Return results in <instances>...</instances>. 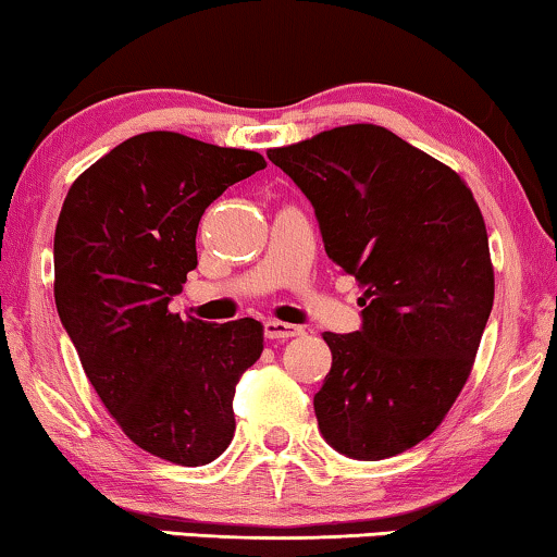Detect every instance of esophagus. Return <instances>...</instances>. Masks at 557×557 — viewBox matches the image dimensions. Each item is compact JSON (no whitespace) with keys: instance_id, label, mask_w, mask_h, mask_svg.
<instances>
[{"instance_id":"obj_1","label":"esophagus","mask_w":557,"mask_h":557,"mask_svg":"<svg viewBox=\"0 0 557 557\" xmlns=\"http://www.w3.org/2000/svg\"><path fill=\"white\" fill-rule=\"evenodd\" d=\"M263 332L269 339H288V337H299V334H304L301 326L278 322V319H269V322L263 324Z\"/></svg>"}]
</instances>
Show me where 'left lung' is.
Instances as JSON below:
<instances>
[{"label": "left lung", "instance_id": "1", "mask_svg": "<svg viewBox=\"0 0 557 557\" xmlns=\"http://www.w3.org/2000/svg\"><path fill=\"white\" fill-rule=\"evenodd\" d=\"M269 159L314 205L324 250L364 288L362 330L324 332L332 370L314 395L339 454L380 461L438 429L494 304L482 210L459 174L375 124H349Z\"/></svg>", "mask_w": 557, "mask_h": 557}]
</instances>
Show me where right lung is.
Instances as JSON below:
<instances>
[{"label":"right lung","instance_id":"add662e5","mask_svg":"<svg viewBox=\"0 0 557 557\" xmlns=\"http://www.w3.org/2000/svg\"><path fill=\"white\" fill-rule=\"evenodd\" d=\"M258 151L174 132L136 134L67 189L55 227V307L121 431L180 467L233 441L235 385L263 352V324L172 314L197 265L205 208L263 170Z\"/></svg>","mask_w":557,"mask_h":557}]
</instances>
